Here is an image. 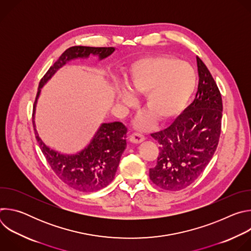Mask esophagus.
<instances>
[{
    "label": "esophagus",
    "instance_id": "esophagus-1",
    "mask_svg": "<svg viewBox=\"0 0 251 251\" xmlns=\"http://www.w3.org/2000/svg\"><path fill=\"white\" fill-rule=\"evenodd\" d=\"M144 140H145V136L140 134V133H133L130 136V141L132 143H134V144H139V143L143 142Z\"/></svg>",
    "mask_w": 251,
    "mask_h": 251
}]
</instances>
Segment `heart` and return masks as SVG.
Returning <instances> with one entry per match:
<instances>
[{
  "label": "heart",
  "instance_id": "b5f03b06",
  "mask_svg": "<svg viewBox=\"0 0 251 251\" xmlns=\"http://www.w3.org/2000/svg\"><path fill=\"white\" fill-rule=\"evenodd\" d=\"M123 79L126 87L117 86L114 90L117 108L125 113L137 101L131 92L143 93L142 103L146 110L137 117L135 125L146 129L156 118L166 121L182 111L195 90L197 74L187 61L157 55L134 61Z\"/></svg>",
  "mask_w": 251,
  "mask_h": 251
}]
</instances>
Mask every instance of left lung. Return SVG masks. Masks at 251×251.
Masks as SVG:
<instances>
[{"label": "left lung", "instance_id": "1", "mask_svg": "<svg viewBox=\"0 0 251 251\" xmlns=\"http://www.w3.org/2000/svg\"><path fill=\"white\" fill-rule=\"evenodd\" d=\"M199 86L193 103L168 128L151 136L160 144L151 181L167 191L193 184L217 150L223 117V100L209 70L197 56Z\"/></svg>", "mask_w": 251, "mask_h": 251}]
</instances>
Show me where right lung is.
<instances>
[{"label": "right lung", "instance_id": "add662e5", "mask_svg": "<svg viewBox=\"0 0 251 251\" xmlns=\"http://www.w3.org/2000/svg\"><path fill=\"white\" fill-rule=\"evenodd\" d=\"M114 51V48L77 46L67 49L40 81L33 104L32 124L42 152L60 180L79 192L98 191L113 181L120 158L127 146V128L121 122L102 123L85 148L75 154H62L50 148L40 137L34 121L35 107L41 89L67 62L78 58H88L90 55H96L99 60H102Z\"/></svg>", "mask_w": 251, "mask_h": 251}]
</instances>
